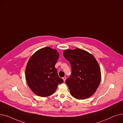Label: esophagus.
I'll list each match as a JSON object with an SVG mask.
<instances>
[{
	"instance_id": "34e87169",
	"label": "esophagus",
	"mask_w": 123,
	"mask_h": 123,
	"mask_svg": "<svg viewBox=\"0 0 123 123\" xmlns=\"http://www.w3.org/2000/svg\"><path fill=\"white\" fill-rule=\"evenodd\" d=\"M62 79H63V81H66V76H64V77L62 78Z\"/></svg>"
}]
</instances>
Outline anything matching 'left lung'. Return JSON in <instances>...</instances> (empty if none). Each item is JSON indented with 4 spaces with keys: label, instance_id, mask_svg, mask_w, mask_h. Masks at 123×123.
<instances>
[{
    "label": "left lung",
    "instance_id": "1",
    "mask_svg": "<svg viewBox=\"0 0 123 123\" xmlns=\"http://www.w3.org/2000/svg\"><path fill=\"white\" fill-rule=\"evenodd\" d=\"M63 55L71 67V74L66 83L71 95L85 99L92 96L101 81V71L97 61L88 52L80 49L64 50Z\"/></svg>",
    "mask_w": 123,
    "mask_h": 123
}]
</instances>
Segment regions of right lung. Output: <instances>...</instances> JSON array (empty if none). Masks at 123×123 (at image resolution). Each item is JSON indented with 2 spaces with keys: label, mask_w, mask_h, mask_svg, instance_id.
Returning a JSON list of instances; mask_svg holds the SVG:
<instances>
[{
  "label": "right lung",
  "mask_w": 123,
  "mask_h": 123,
  "mask_svg": "<svg viewBox=\"0 0 123 123\" xmlns=\"http://www.w3.org/2000/svg\"><path fill=\"white\" fill-rule=\"evenodd\" d=\"M59 57L56 50L42 48L29 60L25 70L26 79L31 90L41 97H48L55 91L57 85L63 82L55 67Z\"/></svg>",
  "instance_id": "right-lung-1"
}]
</instances>
